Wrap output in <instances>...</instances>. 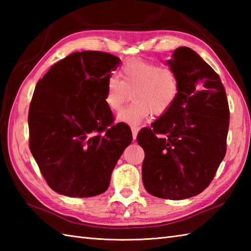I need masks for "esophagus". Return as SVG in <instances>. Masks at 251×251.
I'll return each instance as SVG.
<instances>
[{
    "mask_svg": "<svg viewBox=\"0 0 251 251\" xmlns=\"http://www.w3.org/2000/svg\"><path fill=\"white\" fill-rule=\"evenodd\" d=\"M138 131H139V128L138 127H131V132H132V139L136 140L137 139V135Z\"/></svg>",
    "mask_w": 251,
    "mask_h": 251,
    "instance_id": "1",
    "label": "esophagus"
}]
</instances>
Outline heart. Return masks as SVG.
Here are the masks:
<instances>
[{"instance_id": "b5f03b06", "label": "heart", "mask_w": 251, "mask_h": 251, "mask_svg": "<svg viewBox=\"0 0 251 251\" xmlns=\"http://www.w3.org/2000/svg\"><path fill=\"white\" fill-rule=\"evenodd\" d=\"M121 79L111 76L106 84L104 102L113 112H119L130 99L134 102L117 115L116 121L132 127L139 126L153 112L162 115L172 108L179 95V81L168 67L132 59L123 65Z\"/></svg>"}]
</instances>
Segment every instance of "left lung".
Instances as JSON below:
<instances>
[{"instance_id": "8db88e82", "label": "left lung", "mask_w": 251, "mask_h": 251, "mask_svg": "<svg viewBox=\"0 0 251 251\" xmlns=\"http://www.w3.org/2000/svg\"><path fill=\"white\" fill-rule=\"evenodd\" d=\"M167 66L178 77V98L137 141L146 154V190L177 201L200 194L214 179L226 155L230 111L220 76L193 50H175Z\"/></svg>"}]
</instances>
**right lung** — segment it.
I'll return each mask as SVG.
<instances>
[{
    "mask_svg": "<svg viewBox=\"0 0 251 251\" xmlns=\"http://www.w3.org/2000/svg\"><path fill=\"white\" fill-rule=\"evenodd\" d=\"M119 57L84 50L52 66L37 82L29 109L30 150L50 189L69 197L106 191L111 175L132 140L112 124L104 102Z\"/></svg>",
    "mask_w": 251,
    "mask_h": 251,
    "instance_id": "1",
    "label": "right lung"
}]
</instances>
